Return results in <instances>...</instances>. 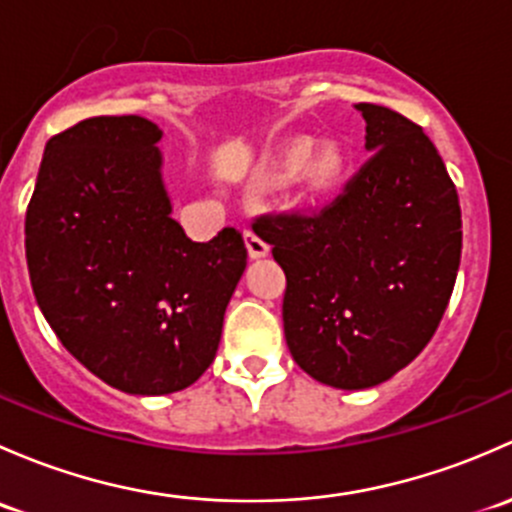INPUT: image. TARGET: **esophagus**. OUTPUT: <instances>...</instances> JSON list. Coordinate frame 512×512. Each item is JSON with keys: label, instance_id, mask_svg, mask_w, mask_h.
I'll use <instances>...</instances> for the list:
<instances>
[{"label": "esophagus", "instance_id": "34e87169", "mask_svg": "<svg viewBox=\"0 0 512 512\" xmlns=\"http://www.w3.org/2000/svg\"><path fill=\"white\" fill-rule=\"evenodd\" d=\"M244 244H246V251H249L251 258H261L268 254V244L256 234V231H251V229L244 231Z\"/></svg>", "mask_w": 512, "mask_h": 512}]
</instances>
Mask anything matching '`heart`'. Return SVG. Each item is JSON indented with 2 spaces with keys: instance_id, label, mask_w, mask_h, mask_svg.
Returning <instances> with one entry per match:
<instances>
[{
  "instance_id": "obj_1",
  "label": "heart",
  "mask_w": 512,
  "mask_h": 512,
  "mask_svg": "<svg viewBox=\"0 0 512 512\" xmlns=\"http://www.w3.org/2000/svg\"><path fill=\"white\" fill-rule=\"evenodd\" d=\"M305 152H308V145H298L293 150V157L295 160H303ZM337 167H340V160H337L335 152L325 150L313 160V165H310V175L318 179V182H328V179L337 172Z\"/></svg>"
}]
</instances>
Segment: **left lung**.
I'll use <instances>...</instances> for the list:
<instances>
[{
	"instance_id": "left-lung-1",
	"label": "left lung",
	"mask_w": 512,
	"mask_h": 512,
	"mask_svg": "<svg viewBox=\"0 0 512 512\" xmlns=\"http://www.w3.org/2000/svg\"><path fill=\"white\" fill-rule=\"evenodd\" d=\"M372 152L337 197L268 212L254 231L286 273L283 330L300 370L365 389L409 365L434 337L461 263L456 184L409 118L360 103Z\"/></svg>"
}]
</instances>
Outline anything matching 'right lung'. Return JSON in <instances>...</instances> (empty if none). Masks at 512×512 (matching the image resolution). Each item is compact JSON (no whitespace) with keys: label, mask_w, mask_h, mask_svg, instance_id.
Wrapping results in <instances>:
<instances>
[{"label":"right lung","mask_w":512,"mask_h":512,"mask_svg":"<svg viewBox=\"0 0 512 512\" xmlns=\"http://www.w3.org/2000/svg\"><path fill=\"white\" fill-rule=\"evenodd\" d=\"M160 138L140 115H98L54 135L24 221L51 330L128 394L179 392L207 372L246 268L239 229L199 244L170 217Z\"/></svg>","instance_id":"add662e5"}]
</instances>
